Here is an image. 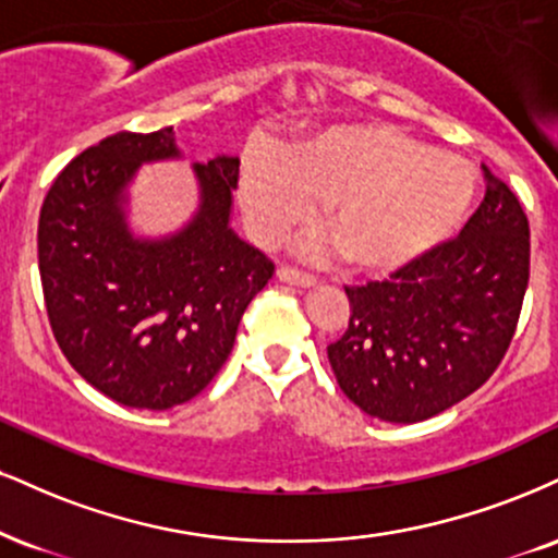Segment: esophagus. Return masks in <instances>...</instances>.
<instances>
[{
  "instance_id": "1",
  "label": "esophagus",
  "mask_w": 558,
  "mask_h": 558,
  "mask_svg": "<svg viewBox=\"0 0 558 558\" xmlns=\"http://www.w3.org/2000/svg\"><path fill=\"white\" fill-rule=\"evenodd\" d=\"M278 278L283 280V283L301 286V288H308V286L317 283V278H314V275H308L304 270H296V267H291V265H280L278 267Z\"/></svg>"
}]
</instances>
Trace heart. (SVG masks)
Instances as JSON below:
<instances>
[{
	"mask_svg": "<svg viewBox=\"0 0 558 558\" xmlns=\"http://www.w3.org/2000/svg\"><path fill=\"white\" fill-rule=\"evenodd\" d=\"M239 194L259 239H278L322 205V226L348 265L387 272L452 233L473 199L458 158L387 124H340L283 158L246 153Z\"/></svg>",
	"mask_w": 558,
	"mask_h": 558,
	"instance_id": "b5f03b06",
	"label": "heart"
}]
</instances>
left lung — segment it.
<instances>
[{
    "label": "left lung",
    "instance_id": "obj_1",
    "mask_svg": "<svg viewBox=\"0 0 558 558\" xmlns=\"http://www.w3.org/2000/svg\"><path fill=\"white\" fill-rule=\"evenodd\" d=\"M486 194L460 236L387 280L345 288L348 330L327 345L345 398L387 424H418L473 395L505 359L530 278L520 199L483 163Z\"/></svg>",
    "mask_w": 558,
    "mask_h": 558
}]
</instances>
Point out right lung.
<instances>
[{
  "mask_svg": "<svg viewBox=\"0 0 558 558\" xmlns=\"http://www.w3.org/2000/svg\"><path fill=\"white\" fill-rule=\"evenodd\" d=\"M177 156L173 126L111 134L64 166L38 218L53 338L87 385L140 411H169L210 385L275 272L228 226L239 158L194 163L203 205L184 231L132 236L124 186L140 163Z\"/></svg>",
  "mask_w": 558,
  "mask_h": 558,
  "instance_id": "right-lung-1",
  "label": "right lung"
}]
</instances>
